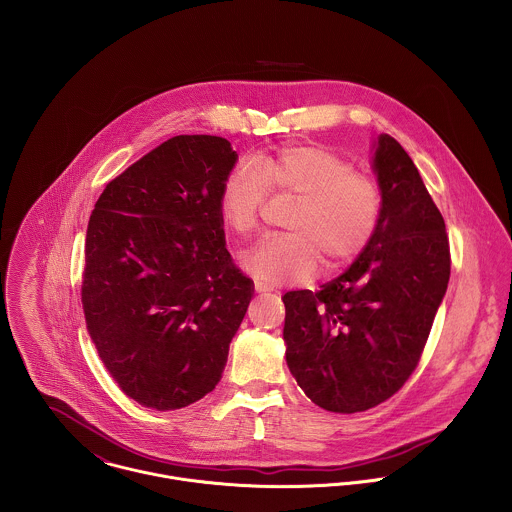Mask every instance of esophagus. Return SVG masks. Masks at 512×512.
<instances>
[{
	"label": "esophagus",
	"mask_w": 512,
	"mask_h": 512,
	"mask_svg": "<svg viewBox=\"0 0 512 512\" xmlns=\"http://www.w3.org/2000/svg\"><path fill=\"white\" fill-rule=\"evenodd\" d=\"M254 290H256V293H270L272 292V288L270 286H266L264 282H254Z\"/></svg>",
	"instance_id": "34e87169"
}]
</instances>
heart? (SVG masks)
Wrapping results in <instances>:
<instances>
[{
  "instance_id": "obj_1",
  "label": "heart",
  "mask_w": 512,
  "mask_h": 512,
  "mask_svg": "<svg viewBox=\"0 0 512 512\" xmlns=\"http://www.w3.org/2000/svg\"><path fill=\"white\" fill-rule=\"evenodd\" d=\"M268 193L299 199L288 236H268L242 256V266L268 284H295L319 266L335 270L355 260L380 217L376 181L327 147L288 146L238 163L222 181L220 219L236 236L260 226Z\"/></svg>"
}]
</instances>
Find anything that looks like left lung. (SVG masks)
I'll return each instance as SVG.
<instances>
[{"label": "left lung", "mask_w": 512, "mask_h": 512, "mask_svg": "<svg viewBox=\"0 0 512 512\" xmlns=\"http://www.w3.org/2000/svg\"><path fill=\"white\" fill-rule=\"evenodd\" d=\"M372 169L382 203L365 250L319 292L282 297L288 366L311 402L339 414L365 412L404 386L451 270L445 222L404 147L380 134Z\"/></svg>", "instance_id": "8db88e82"}]
</instances>
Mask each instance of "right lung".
<instances>
[{"instance_id": "add662e5", "label": "right lung", "mask_w": 512, "mask_h": 512, "mask_svg": "<svg viewBox=\"0 0 512 512\" xmlns=\"http://www.w3.org/2000/svg\"><path fill=\"white\" fill-rule=\"evenodd\" d=\"M238 155L175 136L112 179L86 230L82 309L126 396L179 410L219 384L254 282L232 262L219 197Z\"/></svg>"}]
</instances>
